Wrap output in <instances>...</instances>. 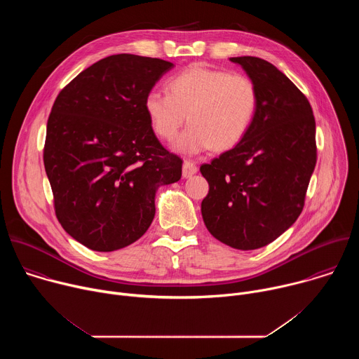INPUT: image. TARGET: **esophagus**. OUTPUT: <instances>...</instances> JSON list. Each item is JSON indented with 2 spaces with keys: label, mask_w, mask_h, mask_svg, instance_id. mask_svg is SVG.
I'll return each mask as SVG.
<instances>
[{
  "label": "esophagus",
  "mask_w": 359,
  "mask_h": 359,
  "mask_svg": "<svg viewBox=\"0 0 359 359\" xmlns=\"http://www.w3.org/2000/svg\"><path fill=\"white\" fill-rule=\"evenodd\" d=\"M197 173V166H196V163L194 162H191V161H186L184 163H183V177H191L193 175H196Z\"/></svg>",
  "instance_id": "obj_1"
}]
</instances>
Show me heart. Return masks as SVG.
<instances>
[{"label":"heart","instance_id":"obj_1","mask_svg":"<svg viewBox=\"0 0 359 359\" xmlns=\"http://www.w3.org/2000/svg\"><path fill=\"white\" fill-rule=\"evenodd\" d=\"M166 89L150 90L143 108L151 129L163 140L177 135L187 115L190 125L173 144L184 155H197L213 146L219 150L234 147L257 115V85L241 74L194 64L173 75Z\"/></svg>","mask_w":359,"mask_h":359}]
</instances>
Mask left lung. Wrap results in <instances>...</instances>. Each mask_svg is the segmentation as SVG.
Listing matches in <instances>:
<instances>
[{
  "label": "left lung",
  "mask_w": 359,
  "mask_h": 359,
  "mask_svg": "<svg viewBox=\"0 0 359 359\" xmlns=\"http://www.w3.org/2000/svg\"><path fill=\"white\" fill-rule=\"evenodd\" d=\"M259 89L245 137L200 172L209 182L201 216L219 241L237 250L267 245L302 212L317 163L316 119L305 95L273 64L230 58Z\"/></svg>",
  "instance_id": "obj_1"
}]
</instances>
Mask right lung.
I'll use <instances>...</instances> for the list:
<instances>
[{
  "label": "right lung",
  "instance_id": "add662e5",
  "mask_svg": "<svg viewBox=\"0 0 359 359\" xmlns=\"http://www.w3.org/2000/svg\"><path fill=\"white\" fill-rule=\"evenodd\" d=\"M172 62L118 54L75 76L46 123L43 165L64 230L95 251L140 238L155 217V193L182 177L144 112V96Z\"/></svg>",
  "mask_w": 359,
  "mask_h": 359
}]
</instances>
